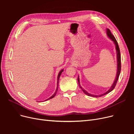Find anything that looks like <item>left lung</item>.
I'll use <instances>...</instances> for the list:
<instances>
[{"mask_svg": "<svg viewBox=\"0 0 134 134\" xmlns=\"http://www.w3.org/2000/svg\"><path fill=\"white\" fill-rule=\"evenodd\" d=\"M107 34L108 35V36L109 37V38H110L112 41L114 42V43L115 44V47H116V53H117V74H116V78L115 80L112 84V85L111 86V87H110V88L105 93L100 94V95H94V94H90L89 93H88L86 91H85V90H84L80 85V81H79V76H78V81L79 83V87H80V88L82 90V91L84 92L85 94L88 96H91V97H100L102 96H103L105 94H107L108 93H109V92H110L111 91H112L114 89V88L115 87L116 85V83L117 82L118 78H119V74H120L121 73V53H120V51H119V46L115 38V37H114V36L113 35H112L110 31V30L109 29H107Z\"/></svg>", "mask_w": 134, "mask_h": 134, "instance_id": "8db88e82", "label": "left lung"}]
</instances>
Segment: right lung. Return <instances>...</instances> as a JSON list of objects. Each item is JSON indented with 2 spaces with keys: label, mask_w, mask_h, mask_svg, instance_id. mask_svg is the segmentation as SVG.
Returning <instances> with one entry per match:
<instances>
[{
  "label": "right lung",
  "mask_w": 134,
  "mask_h": 134,
  "mask_svg": "<svg viewBox=\"0 0 134 134\" xmlns=\"http://www.w3.org/2000/svg\"><path fill=\"white\" fill-rule=\"evenodd\" d=\"M63 69H62L61 71L59 72V74H58V81H57V87H56V91H55V92L54 93V94H53V96H52L50 98H48L47 99H46V100H44V101H46V100H49V99H52V98H53V97H54L55 96V95L56 94V93H57V92H58V87H59V78H60V75H61V73H62V72H63Z\"/></svg>",
  "instance_id": "1"
}]
</instances>
